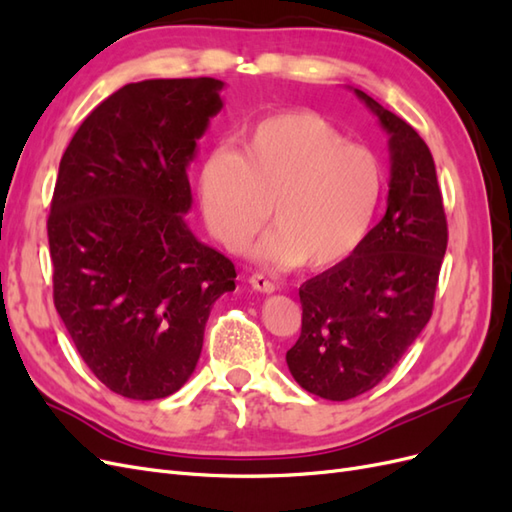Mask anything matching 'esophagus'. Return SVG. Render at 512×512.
Wrapping results in <instances>:
<instances>
[{
    "label": "esophagus",
    "mask_w": 512,
    "mask_h": 512,
    "mask_svg": "<svg viewBox=\"0 0 512 512\" xmlns=\"http://www.w3.org/2000/svg\"><path fill=\"white\" fill-rule=\"evenodd\" d=\"M250 284H252V288L254 290H260V292H275V284L271 282V280H267L265 275L262 273H254L252 277H250Z\"/></svg>",
    "instance_id": "obj_1"
}]
</instances>
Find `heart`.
<instances>
[{"instance_id": "b5f03b06", "label": "heart", "mask_w": 512, "mask_h": 512, "mask_svg": "<svg viewBox=\"0 0 512 512\" xmlns=\"http://www.w3.org/2000/svg\"><path fill=\"white\" fill-rule=\"evenodd\" d=\"M198 194L211 235L241 250L273 215L254 256L273 265L333 267L376 218L384 170L371 149L350 143L316 113H282L247 132L239 151H209Z\"/></svg>"}]
</instances>
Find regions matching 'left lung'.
I'll use <instances>...</instances> for the list:
<instances>
[{"label": "left lung", "instance_id": "left-lung-1", "mask_svg": "<svg viewBox=\"0 0 512 512\" xmlns=\"http://www.w3.org/2000/svg\"><path fill=\"white\" fill-rule=\"evenodd\" d=\"M356 96L391 134L389 207L346 260L299 288L301 335L286 352L292 378L331 401L374 389L425 329L448 243L427 143L361 89Z\"/></svg>", "mask_w": 512, "mask_h": 512}]
</instances>
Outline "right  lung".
<instances>
[{
  "label": "right lung",
  "instance_id": "obj_1",
  "mask_svg": "<svg viewBox=\"0 0 512 512\" xmlns=\"http://www.w3.org/2000/svg\"><path fill=\"white\" fill-rule=\"evenodd\" d=\"M222 81L153 79L91 111L59 162L46 220L53 301L106 389L162 399L192 376L235 265L196 241L188 162L220 113Z\"/></svg>",
  "mask_w": 512,
  "mask_h": 512
}]
</instances>
